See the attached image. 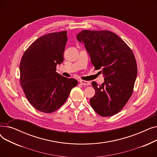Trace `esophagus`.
<instances>
[{"label": "esophagus", "mask_w": 157, "mask_h": 157, "mask_svg": "<svg viewBox=\"0 0 157 157\" xmlns=\"http://www.w3.org/2000/svg\"><path fill=\"white\" fill-rule=\"evenodd\" d=\"M80 83L82 85H85V86H88V85H90V83L89 81H84V80H80Z\"/></svg>", "instance_id": "esophagus-1"}]
</instances>
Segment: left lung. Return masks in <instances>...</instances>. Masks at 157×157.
<instances>
[{"label":"left lung","mask_w":157,"mask_h":157,"mask_svg":"<svg viewBox=\"0 0 157 157\" xmlns=\"http://www.w3.org/2000/svg\"><path fill=\"white\" fill-rule=\"evenodd\" d=\"M77 39L85 44L95 69H101L104 76L101 85L92 83L95 94L90 104L100 116H113L132 94L137 74L135 56L124 41L108 30H82Z\"/></svg>","instance_id":"left-lung-1"}]
</instances>
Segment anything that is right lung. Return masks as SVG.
<instances>
[{
	"label": "right lung",
	"mask_w": 157,
	"mask_h": 157,
	"mask_svg": "<svg viewBox=\"0 0 157 157\" xmlns=\"http://www.w3.org/2000/svg\"><path fill=\"white\" fill-rule=\"evenodd\" d=\"M67 31L39 37L23 53L20 64V85L28 101L43 113H51L67 101L78 81L56 72L63 61Z\"/></svg>",
	"instance_id": "add662e5"
}]
</instances>
